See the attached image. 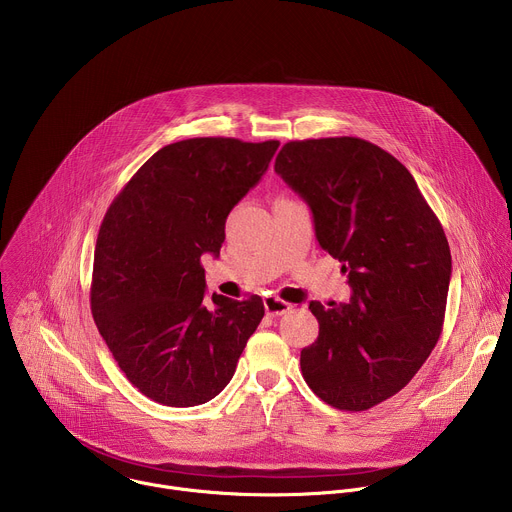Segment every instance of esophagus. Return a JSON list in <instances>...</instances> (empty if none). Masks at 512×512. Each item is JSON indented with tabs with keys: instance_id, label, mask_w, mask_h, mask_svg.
I'll use <instances>...</instances> for the list:
<instances>
[{
	"instance_id": "obj_1",
	"label": "esophagus",
	"mask_w": 512,
	"mask_h": 512,
	"mask_svg": "<svg viewBox=\"0 0 512 512\" xmlns=\"http://www.w3.org/2000/svg\"><path fill=\"white\" fill-rule=\"evenodd\" d=\"M264 308H266L268 316L276 318V316H282V314L290 312L292 304H288V302H284V300H280L276 296H268V298H264Z\"/></svg>"
}]
</instances>
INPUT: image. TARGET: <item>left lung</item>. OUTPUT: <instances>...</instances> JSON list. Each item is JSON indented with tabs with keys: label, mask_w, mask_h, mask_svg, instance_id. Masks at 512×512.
I'll list each match as a JSON object with an SVG mask.
<instances>
[{
	"label": "left lung",
	"mask_w": 512,
	"mask_h": 512,
	"mask_svg": "<svg viewBox=\"0 0 512 512\" xmlns=\"http://www.w3.org/2000/svg\"><path fill=\"white\" fill-rule=\"evenodd\" d=\"M274 170L310 206L352 288L348 304L310 302L320 332L300 352L302 376L326 404L368 410L402 390L440 338L448 240L412 174L366 140L288 142Z\"/></svg>",
	"instance_id": "obj_1"
}]
</instances>
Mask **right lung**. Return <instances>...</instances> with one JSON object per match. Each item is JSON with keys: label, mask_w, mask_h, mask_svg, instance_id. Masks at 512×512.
<instances>
[{"label": "right lung", "mask_w": 512, "mask_h": 512, "mask_svg": "<svg viewBox=\"0 0 512 512\" xmlns=\"http://www.w3.org/2000/svg\"><path fill=\"white\" fill-rule=\"evenodd\" d=\"M280 142L192 138L158 150L100 226L92 314L126 378L166 406L212 400L264 316L260 296H206L202 254H220L230 210Z\"/></svg>", "instance_id": "right-lung-1"}]
</instances>
